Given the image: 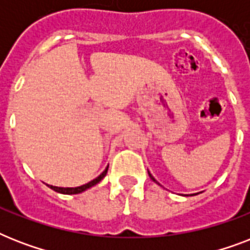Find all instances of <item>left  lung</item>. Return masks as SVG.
<instances>
[{
	"label": "left lung",
	"instance_id": "1",
	"mask_svg": "<svg viewBox=\"0 0 250 250\" xmlns=\"http://www.w3.org/2000/svg\"><path fill=\"white\" fill-rule=\"evenodd\" d=\"M148 174H149V176H150V179H152L153 182H156V183H157V180H156V179H154V178H153V176H152V174H150V172H149V171H148Z\"/></svg>",
	"mask_w": 250,
	"mask_h": 250
}]
</instances>
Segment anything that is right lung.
Wrapping results in <instances>:
<instances>
[{
  "mask_svg": "<svg viewBox=\"0 0 250 250\" xmlns=\"http://www.w3.org/2000/svg\"><path fill=\"white\" fill-rule=\"evenodd\" d=\"M107 168H109V166L106 167L105 170H104V172H102L101 175H98L97 178L93 179V180H90L89 183H86V184H84V186H80V187H75V188H62V187H54V186H48L49 188H52L53 190H56V192H58V193H63V194H76V193H82V192H84L85 189H88V188H90V187L96 186L97 183H100L102 180V179L105 178V175L107 174Z\"/></svg>",
  "mask_w": 250,
  "mask_h": 250,
  "instance_id": "right-lung-1",
  "label": "right lung"
}]
</instances>
